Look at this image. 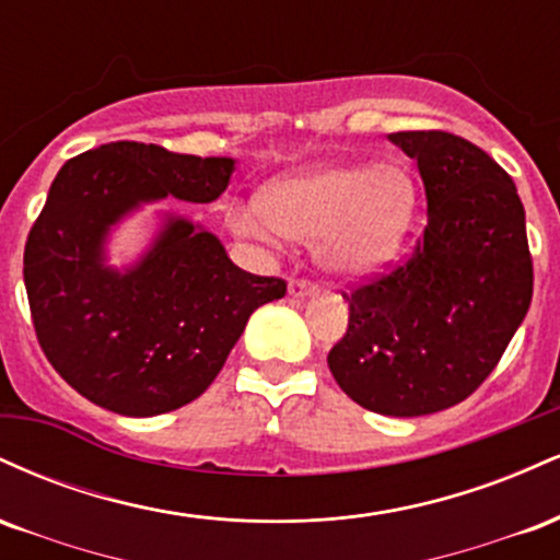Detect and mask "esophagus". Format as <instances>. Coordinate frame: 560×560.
I'll use <instances>...</instances> for the list:
<instances>
[{"label": "esophagus", "instance_id": "esophagus-1", "mask_svg": "<svg viewBox=\"0 0 560 560\" xmlns=\"http://www.w3.org/2000/svg\"><path fill=\"white\" fill-rule=\"evenodd\" d=\"M316 289L318 287L313 284L311 279H300V276L289 279V294H292V298H305V294H313Z\"/></svg>", "mask_w": 560, "mask_h": 560}]
</instances>
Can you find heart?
<instances>
[{
    "label": "heart",
    "mask_w": 560,
    "mask_h": 560,
    "mask_svg": "<svg viewBox=\"0 0 560 560\" xmlns=\"http://www.w3.org/2000/svg\"><path fill=\"white\" fill-rule=\"evenodd\" d=\"M416 208L419 191L402 165H320L268 186L260 205H234L229 223L255 240L316 244L329 271L361 276L395 258Z\"/></svg>",
    "instance_id": "b5f03b06"
}]
</instances>
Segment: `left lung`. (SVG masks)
<instances>
[{"label":"left lung","mask_w":560,"mask_h":560,"mask_svg":"<svg viewBox=\"0 0 560 560\" xmlns=\"http://www.w3.org/2000/svg\"><path fill=\"white\" fill-rule=\"evenodd\" d=\"M427 191L413 253L342 298L347 331L329 369L350 400L382 416H427L481 387L529 311L535 271L516 184L447 131H397Z\"/></svg>","instance_id":"left-lung-1"}]
</instances>
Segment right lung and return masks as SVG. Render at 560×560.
I'll use <instances>...</instances> for the list:
<instances>
[{
  "instance_id": "obj_1",
  "label": "right lung",
  "mask_w": 560,
  "mask_h": 560,
  "mask_svg": "<svg viewBox=\"0 0 560 560\" xmlns=\"http://www.w3.org/2000/svg\"><path fill=\"white\" fill-rule=\"evenodd\" d=\"M234 160L113 141L70 158L28 231L23 281L44 355L79 395L120 416H160L213 384L249 316L287 294L279 276L229 260L210 231L168 218L131 271L105 266L113 223L141 202H213Z\"/></svg>"
}]
</instances>
